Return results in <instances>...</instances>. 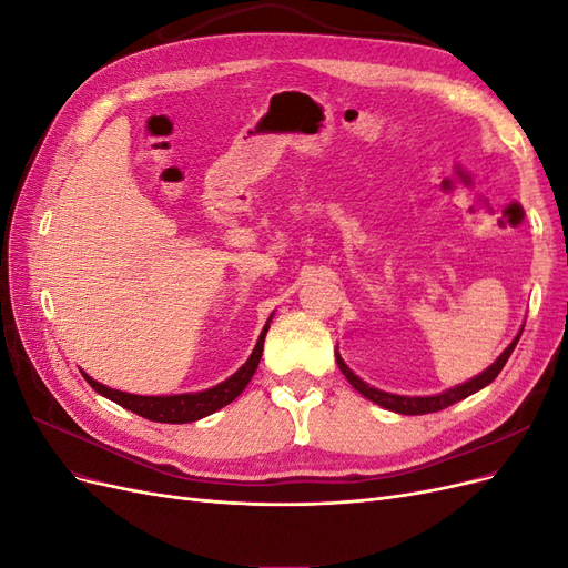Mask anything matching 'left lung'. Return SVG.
Returning <instances> with one entry per match:
<instances>
[{"instance_id":"1","label":"left lung","mask_w":568,"mask_h":568,"mask_svg":"<svg viewBox=\"0 0 568 568\" xmlns=\"http://www.w3.org/2000/svg\"><path fill=\"white\" fill-rule=\"evenodd\" d=\"M519 336L521 334H517V338L509 343V346L503 351V355L497 357L486 372H480L478 376H474V379L464 382V384H459L455 388L443 390L438 395H395V393H386V390H379V388L365 384L357 374H353V369L346 363H343V357L338 353H336V363H338V369L343 372V376H346V379L351 382V386L357 393H363L367 400L382 405V407H386L390 412H398V415H428V412H438V409L450 407V405H455V403H459L464 398H469L471 393L486 388L490 382H495V376L503 372V367H505V363L509 359L514 346H517V343H519Z\"/></svg>"}]
</instances>
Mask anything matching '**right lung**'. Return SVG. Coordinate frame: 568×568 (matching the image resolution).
Here are the masks:
<instances>
[{
	"label": "right lung",
	"instance_id": "obj_1",
	"mask_svg": "<svg viewBox=\"0 0 568 568\" xmlns=\"http://www.w3.org/2000/svg\"><path fill=\"white\" fill-rule=\"evenodd\" d=\"M270 320L263 326L261 336H257L255 348H253V353H251V357L246 359V363L239 367L230 376V379H225V382L213 386V388H205V390H199V393H178V395H134V393L115 390V388H109L104 384H99L88 374H84V379H88V384L99 395H104V398L118 403L120 407H125V409L134 412V415H140L144 419L161 422V424L196 422V419H203V417L213 415V412H217L220 407L230 405L236 398V395L248 386L251 376L257 369V363H261L265 334L270 329Z\"/></svg>",
	"mask_w": 568,
	"mask_h": 568
}]
</instances>
